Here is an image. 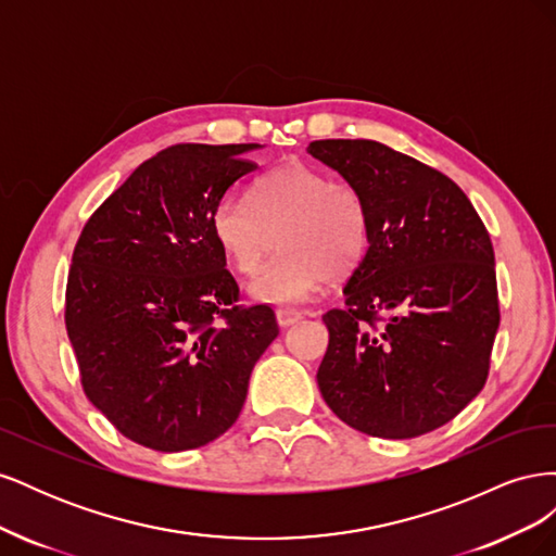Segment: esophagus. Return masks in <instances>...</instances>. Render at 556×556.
I'll list each match as a JSON object with an SVG mask.
<instances>
[{
	"label": "esophagus",
	"mask_w": 556,
	"mask_h": 556,
	"mask_svg": "<svg viewBox=\"0 0 556 556\" xmlns=\"http://www.w3.org/2000/svg\"><path fill=\"white\" fill-rule=\"evenodd\" d=\"M301 317H304V315L296 313V311H288V308H285V311H276V319H278L280 327H292V325L299 323Z\"/></svg>",
	"instance_id": "esophagus-1"
}]
</instances>
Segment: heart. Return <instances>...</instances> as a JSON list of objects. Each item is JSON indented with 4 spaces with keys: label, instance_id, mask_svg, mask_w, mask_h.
<instances>
[{
    "label": "heart",
    "instance_id": "heart-1",
    "mask_svg": "<svg viewBox=\"0 0 556 556\" xmlns=\"http://www.w3.org/2000/svg\"><path fill=\"white\" fill-rule=\"evenodd\" d=\"M252 204L227 194L213 213V237L239 274L257 271L250 290L266 304L299 306L327 278L350 276L366 255L368 213L362 194L308 164H285L255 180Z\"/></svg>",
    "mask_w": 556,
    "mask_h": 556
}]
</instances>
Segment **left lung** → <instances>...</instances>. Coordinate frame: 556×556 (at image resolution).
Instances as JSON below:
<instances>
[{
    "label": "left lung",
    "instance_id": "1",
    "mask_svg": "<svg viewBox=\"0 0 556 556\" xmlns=\"http://www.w3.org/2000/svg\"><path fill=\"white\" fill-rule=\"evenodd\" d=\"M308 153L339 172L368 213L345 308L323 315L319 392L336 417L378 439L439 429L490 374L501 319L490 233L457 182L390 146L325 139Z\"/></svg>",
    "mask_w": 556,
    "mask_h": 556
}]
</instances>
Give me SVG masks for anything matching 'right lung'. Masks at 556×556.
I'll return each instance as SVG.
<instances>
[{
  "label": "right lung",
  "instance_id": "obj_1",
  "mask_svg": "<svg viewBox=\"0 0 556 556\" xmlns=\"http://www.w3.org/2000/svg\"><path fill=\"white\" fill-rule=\"evenodd\" d=\"M260 143L162 150L80 231L64 323L80 382L129 441L160 452L215 441L245 403L250 374L278 336L268 306H233L239 285L213 213L255 172Z\"/></svg>",
  "mask_w": 556,
  "mask_h": 556
}]
</instances>
